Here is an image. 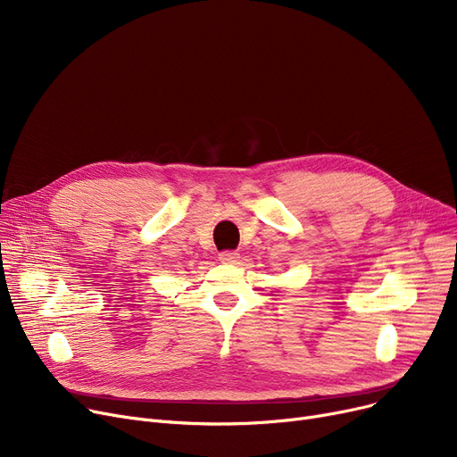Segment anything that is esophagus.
Wrapping results in <instances>:
<instances>
[{
    "instance_id": "34e87169",
    "label": "esophagus",
    "mask_w": 457,
    "mask_h": 457,
    "mask_svg": "<svg viewBox=\"0 0 457 457\" xmlns=\"http://www.w3.org/2000/svg\"><path fill=\"white\" fill-rule=\"evenodd\" d=\"M219 259L222 262H226V265H233V262L238 261V252H233V250H224L219 253Z\"/></svg>"
}]
</instances>
